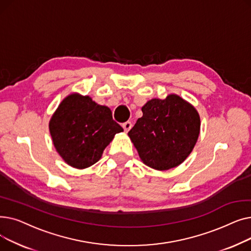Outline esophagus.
Masks as SVG:
<instances>
[{"label":"esophagus","mask_w":251,"mask_h":251,"mask_svg":"<svg viewBox=\"0 0 251 251\" xmlns=\"http://www.w3.org/2000/svg\"><path fill=\"white\" fill-rule=\"evenodd\" d=\"M122 127H123V129H124L125 132H128V131L131 129V127H132V123H131L130 121H127V122L123 123Z\"/></svg>","instance_id":"esophagus-1"}]
</instances>
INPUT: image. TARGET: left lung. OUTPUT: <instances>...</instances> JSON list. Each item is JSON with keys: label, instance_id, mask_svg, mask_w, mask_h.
I'll return each mask as SVG.
<instances>
[{"label": "left lung", "instance_id": "left-lung-1", "mask_svg": "<svg viewBox=\"0 0 251 251\" xmlns=\"http://www.w3.org/2000/svg\"><path fill=\"white\" fill-rule=\"evenodd\" d=\"M128 135L142 162L155 170L179 166L190 154L200 135L201 119L194 107L176 95L153 99Z\"/></svg>", "mask_w": 251, "mask_h": 251}]
</instances>
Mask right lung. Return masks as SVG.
<instances>
[{
    "mask_svg": "<svg viewBox=\"0 0 251 251\" xmlns=\"http://www.w3.org/2000/svg\"><path fill=\"white\" fill-rule=\"evenodd\" d=\"M122 131L108 107L77 94L66 98L50 121L57 151L66 163L77 169L97 163L115 134Z\"/></svg>",
    "mask_w": 251,
    "mask_h": 251,
    "instance_id": "add662e5",
    "label": "right lung"
}]
</instances>
